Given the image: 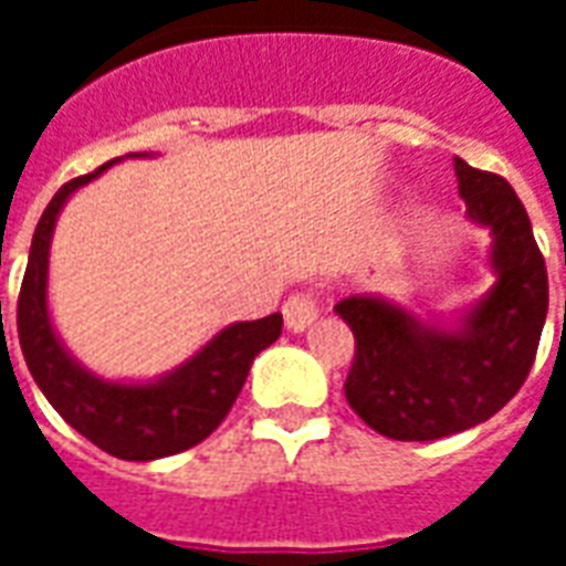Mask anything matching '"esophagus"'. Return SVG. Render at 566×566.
<instances>
[{"label": "esophagus", "mask_w": 566, "mask_h": 566, "mask_svg": "<svg viewBox=\"0 0 566 566\" xmlns=\"http://www.w3.org/2000/svg\"><path fill=\"white\" fill-rule=\"evenodd\" d=\"M284 324L287 331H306L312 321L318 318V294L315 291H296L294 296H287L282 306Z\"/></svg>", "instance_id": "34e87169"}]
</instances>
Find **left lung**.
I'll use <instances>...</instances> for the list:
<instances>
[{"label":"left lung","instance_id":"left-lung-1","mask_svg":"<svg viewBox=\"0 0 566 566\" xmlns=\"http://www.w3.org/2000/svg\"><path fill=\"white\" fill-rule=\"evenodd\" d=\"M467 214L494 233L497 282L446 331L379 296L336 303L355 333L345 400L376 433L403 442L451 437L500 412L534 367L548 312L546 260L506 178L454 157Z\"/></svg>","mask_w":566,"mask_h":566}]
</instances>
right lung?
Instances as JSON below:
<instances>
[{
    "label": "right lung",
    "instance_id": "right-lung-1",
    "mask_svg": "<svg viewBox=\"0 0 566 566\" xmlns=\"http://www.w3.org/2000/svg\"><path fill=\"white\" fill-rule=\"evenodd\" d=\"M112 163L66 181L48 202L32 233L30 263L20 284L18 336L35 385L81 437L120 461H154L190 449L218 430L233 409L254 357L282 336V315L272 312L260 321L230 324L185 367L150 385L103 381L78 367L48 318V248L69 193L93 181Z\"/></svg>",
    "mask_w": 566,
    "mask_h": 566
}]
</instances>
